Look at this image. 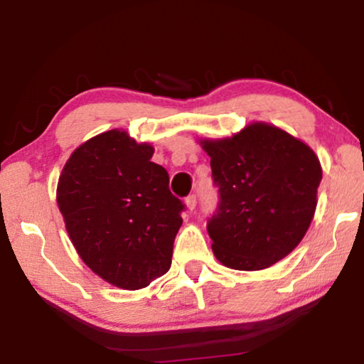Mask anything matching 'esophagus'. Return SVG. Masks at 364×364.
<instances>
[{"mask_svg": "<svg viewBox=\"0 0 364 364\" xmlns=\"http://www.w3.org/2000/svg\"><path fill=\"white\" fill-rule=\"evenodd\" d=\"M186 205H187L188 210H193V208L197 207V196H196V193H191V196L186 198Z\"/></svg>", "mask_w": 364, "mask_h": 364, "instance_id": "1", "label": "esophagus"}]
</instances>
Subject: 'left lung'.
I'll use <instances>...</instances> for the list:
<instances>
[{"label":"left lung","instance_id":"1","mask_svg":"<svg viewBox=\"0 0 364 364\" xmlns=\"http://www.w3.org/2000/svg\"><path fill=\"white\" fill-rule=\"evenodd\" d=\"M202 146L218 188L217 208L207 220L217 260L233 270L272 267L310 227L320 161L306 144L262 122Z\"/></svg>","mask_w":364,"mask_h":364}]
</instances>
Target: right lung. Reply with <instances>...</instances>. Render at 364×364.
Listing matches in <instances>:
<instances>
[{
    "mask_svg": "<svg viewBox=\"0 0 364 364\" xmlns=\"http://www.w3.org/2000/svg\"><path fill=\"white\" fill-rule=\"evenodd\" d=\"M152 154V146L114 129L77 147L58 182V205L79 257L124 290L168 272L186 210Z\"/></svg>",
    "mask_w": 364,
    "mask_h": 364,
    "instance_id": "1",
    "label": "right lung"
}]
</instances>
